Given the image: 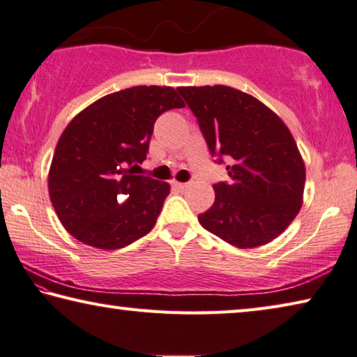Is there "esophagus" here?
I'll use <instances>...</instances> for the list:
<instances>
[{
    "label": "esophagus",
    "mask_w": 357,
    "mask_h": 357,
    "mask_svg": "<svg viewBox=\"0 0 357 357\" xmlns=\"http://www.w3.org/2000/svg\"><path fill=\"white\" fill-rule=\"evenodd\" d=\"M172 186L174 188H177L178 191H183L188 188V183H182V182H172Z\"/></svg>",
    "instance_id": "1"
}]
</instances>
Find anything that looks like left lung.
I'll list each match as a JSON object with an SVG mask.
<instances>
[{"label":"left lung","mask_w":357,"mask_h":357,"mask_svg":"<svg viewBox=\"0 0 357 357\" xmlns=\"http://www.w3.org/2000/svg\"><path fill=\"white\" fill-rule=\"evenodd\" d=\"M212 153L232 160L231 183L213 185L199 223L237 248L277 238L303 202L305 162L284 121L259 99L226 85L178 86ZM221 162V160H220Z\"/></svg>","instance_id":"8db88e82"}]
</instances>
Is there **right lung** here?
I'll list each match as a JSON object with an SVG mask.
<instances>
[{"label": "right lung", "instance_id": "obj_1", "mask_svg": "<svg viewBox=\"0 0 357 357\" xmlns=\"http://www.w3.org/2000/svg\"><path fill=\"white\" fill-rule=\"evenodd\" d=\"M175 107L185 102L172 86L139 85L99 98L64 128L49 195L74 238L116 250L153 229L171 186L134 175V167L145 160L158 116Z\"/></svg>", "mask_w": 357, "mask_h": 357}]
</instances>
